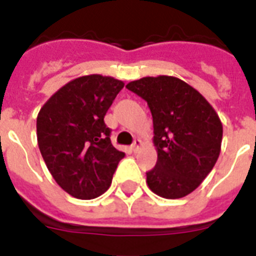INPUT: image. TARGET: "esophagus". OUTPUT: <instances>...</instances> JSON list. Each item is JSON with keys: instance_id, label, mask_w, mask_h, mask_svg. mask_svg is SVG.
I'll return each mask as SVG.
<instances>
[{"instance_id": "obj_1", "label": "esophagus", "mask_w": 256, "mask_h": 256, "mask_svg": "<svg viewBox=\"0 0 256 256\" xmlns=\"http://www.w3.org/2000/svg\"><path fill=\"white\" fill-rule=\"evenodd\" d=\"M142 140L140 139H136L135 142H134V144H132V147H130V148H132V151H134V152H136V151H138V150L140 148V147H142Z\"/></svg>"}]
</instances>
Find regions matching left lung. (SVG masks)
<instances>
[{
    "label": "left lung",
    "instance_id": "left-lung-1",
    "mask_svg": "<svg viewBox=\"0 0 256 256\" xmlns=\"http://www.w3.org/2000/svg\"><path fill=\"white\" fill-rule=\"evenodd\" d=\"M126 89L147 101L152 114L156 164L147 185L163 198H182L201 185L222 151V124L202 94L180 78L144 76Z\"/></svg>",
    "mask_w": 256,
    "mask_h": 256
}]
</instances>
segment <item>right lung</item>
<instances>
[{
    "label": "right lung",
    "instance_id": "1",
    "mask_svg": "<svg viewBox=\"0 0 256 256\" xmlns=\"http://www.w3.org/2000/svg\"><path fill=\"white\" fill-rule=\"evenodd\" d=\"M122 88L124 82L113 76H80L54 93L38 114V144L48 172L76 198L105 193L126 155L113 147L104 122Z\"/></svg>",
    "mask_w": 256,
    "mask_h": 256
}]
</instances>
